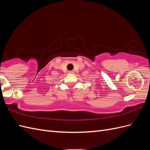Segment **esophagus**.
Wrapping results in <instances>:
<instances>
[{
    "instance_id": "esophagus-1",
    "label": "esophagus",
    "mask_w": 150,
    "mask_h": 150,
    "mask_svg": "<svg viewBox=\"0 0 150 150\" xmlns=\"http://www.w3.org/2000/svg\"><path fill=\"white\" fill-rule=\"evenodd\" d=\"M74 72V71H69V73H71V74H73Z\"/></svg>"
}]
</instances>
